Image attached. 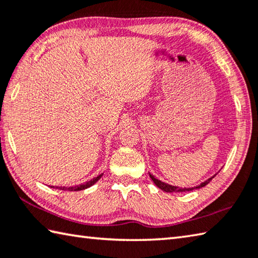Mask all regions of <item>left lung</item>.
I'll return each mask as SVG.
<instances>
[{"instance_id":"1","label":"left lung","mask_w":258,"mask_h":258,"mask_svg":"<svg viewBox=\"0 0 258 258\" xmlns=\"http://www.w3.org/2000/svg\"><path fill=\"white\" fill-rule=\"evenodd\" d=\"M150 177H151V179L153 180L154 184H156V185L159 187V188L162 189V190H165V191H167V193H174V191H189V190H193L194 188H200V187H203V186H205V185H208L209 182H210L211 180H212V178H213L214 176L209 178V179H208L207 181L202 182V184H201L200 186L191 187V188H180V187L172 186V185H169V184H166V182H162L161 180H159V179H156V178H154L152 175H150Z\"/></svg>"}]
</instances>
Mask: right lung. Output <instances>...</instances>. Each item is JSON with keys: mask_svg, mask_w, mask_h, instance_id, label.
Masks as SVG:
<instances>
[{"mask_svg": "<svg viewBox=\"0 0 258 258\" xmlns=\"http://www.w3.org/2000/svg\"><path fill=\"white\" fill-rule=\"evenodd\" d=\"M101 176H102V174L101 175H99L98 177H95L93 178V179H91V180H89V181H87V182H84V184H81V185H78V186H72V187H57L56 186V188H58V189H62V190H82V189H86V188H88V187H90V186H92L93 184H96V182L100 179L101 178ZM50 187H53V188H55L54 186H50Z\"/></svg>", "mask_w": 258, "mask_h": 258, "instance_id": "obj_1", "label": "right lung"}]
</instances>
